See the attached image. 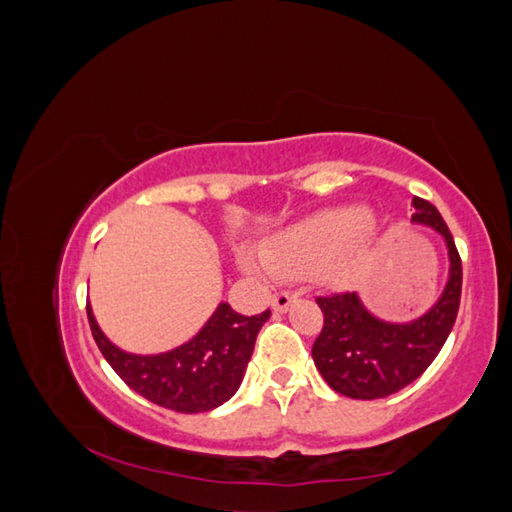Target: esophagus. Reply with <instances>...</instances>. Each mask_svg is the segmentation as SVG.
Returning <instances> with one entry per match:
<instances>
[{
  "mask_svg": "<svg viewBox=\"0 0 512 512\" xmlns=\"http://www.w3.org/2000/svg\"><path fill=\"white\" fill-rule=\"evenodd\" d=\"M297 299V293H290V290H282V293H277L273 297V308L277 310V313H284V310L290 308V304H293Z\"/></svg>",
  "mask_w": 512,
  "mask_h": 512,
  "instance_id": "1",
  "label": "esophagus"
}]
</instances>
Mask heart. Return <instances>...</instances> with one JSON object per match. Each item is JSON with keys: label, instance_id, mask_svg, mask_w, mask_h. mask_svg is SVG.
Listing matches in <instances>:
<instances>
[{"label": "heart", "instance_id": "heart-1", "mask_svg": "<svg viewBox=\"0 0 512 512\" xmlns=\"http://www.w3.org/2000/svg\"><path fill=\"white\" fill-rule=\"evenodd\" d=\"M375 242L377 230L364 208H330L290 226L264 248V259L246 257L244 264L253 273L275 270L290 277L322 268L330 282H342L370 255Z\"/></svg>", "mask_w": 512, "mask_h": 512}]
</instances>
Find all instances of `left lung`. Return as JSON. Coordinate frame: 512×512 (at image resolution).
Returning a JSON list of instances; mask_svg holds the SVG:
<instances>
[{"instance_id": "8db88e82", "label": "left lung", "mask_w": 512, "mask_h": 512, "mask_svg": "<svg viewBox=\"0 0 512 512\" xmlns=\"http://www.w3.org/2000/svg\"><path fill=\"white\" fill-rule=\"evenodd\" d=\"M413 206L417 208L413 222L435 228L446 239L448 284L439 302L408 324H388L373 317L348 290L315 297L324 326L313 344V362L339 395L382 399L406 388L433 364L453 330L462 299V257L439 210L419 197L413 199Z\"/></svg>"}]
</instances>
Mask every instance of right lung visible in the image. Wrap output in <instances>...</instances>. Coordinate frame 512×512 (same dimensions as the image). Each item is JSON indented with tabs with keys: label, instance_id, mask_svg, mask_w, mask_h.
I'll use <instances>...</instances> for the list:
<instances>
[{
	"label": "right lung",
	"instance_id": "right-lung-1",
	"mask_svg": "<svg viewBox=\"0 0 512 512\" xmlns=\"http://www.w3.org/2000/svg\"><path fill=\"white\" fill-rule=\"evenodd\" d=\"M86 313L97 348L115 373L148 402L177 413H206L235 395L253 355L259 328L270 317V310L244 317L228 304H219L190 342L170 353L142 357L128 355L110 344L88 304Z\"/></svg>",
	"mask_w": 512,
	"mask_h": 512
}]
</instances>
